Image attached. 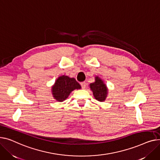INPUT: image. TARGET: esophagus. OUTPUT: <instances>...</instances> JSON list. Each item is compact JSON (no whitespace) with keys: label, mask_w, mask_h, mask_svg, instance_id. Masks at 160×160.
Returning <instances> with one entry per match:
<instances>
[{"label":"esophagus","mask_w":160,"mask_h":160,"mask_svg":"<svg viewBox=\"0 0 160 160\" xmlns=\"http://www.w3.org/2000/svg\"><path fill=\"white\" fill-rule=\"evenodd\" d=\"M81 86L82 87V89H84L86 88V86H87V84L85 82H81Z\"/></svg>","instance_id":"1"}]
</instances>
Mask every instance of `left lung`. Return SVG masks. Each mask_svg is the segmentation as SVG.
I'll return each mask as SVG.
<instances>
[{
	"instance_id": "obj_1",
	"label": "left lung",
	"mask_w": 160,
	"mask_h": 160,
	"mask_svg": "<svg viewBox=\"0 0 160 160\" xmlns=\"http://www.w3.org/2000/svg\"><path fill=\"white\" fill-rule=\"evenodd\" d=\"M90 87L93 92L94 98L99 101H105L107 98V88L103 81L98 77L96 78V81L90 84Z\"/></svg>"
}]
</instances>
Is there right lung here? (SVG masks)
<instances>
[{"label": "right lung", "instance_id": "obj_1", "mask_svg": "<svg viewBox=\"0 0 160 160\" xmlns=\"http://www.w3.org/2000/svg\"><path fill=\"white\" fill-rule=\"evenodd\" d=\"M80 88V84L74 78L62 76L56 80L52 87V93L56 100L63 101L68 97L72 91Z\"/></svg>", "mask_w": 160, "mask_h": 160}]
</instances>
